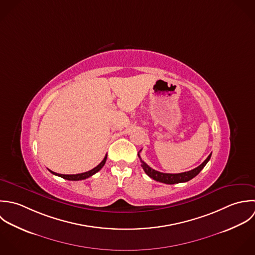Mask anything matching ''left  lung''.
Segmentation results:
<instances>
[{"instance_id": "obj_1", "label": "left lung", "mask_w": 255, "mask_h": 255, "mask_svg": "<svg viewBox=\"0 0 255 255\" xmlns=\"http://www.w3.org/2000/svg\"><path fill=\"white\" fill-rule=\"evenodd\" d=\"M211 155L212 153L207 157V159L201 164L199 165L198 167H196L195 169L190 170V171H187V172H183V173H177V174H172V173H162V172H159V171H156V170L152 169L151 167H149L144 161L141 160L140 158V155H139V152H138V157L140 158V161H141V166L144 170V172L150 177L152 178L153 180L155 181H158V182H161V183H165V184H176V183H183V182H188L189 180L193 179L195 176H197L201 170L203 169L206 164L209 162L210 158H211Z\"/></svg>"}]
</instances>
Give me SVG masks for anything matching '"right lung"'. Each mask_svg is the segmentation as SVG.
Instances as JSON below:
<instances>
[{
	"label": "right lung",
	"mask_w": 255,
	"mask_h": 255,
	"mask_svg": "<svg viewBox=\"0 0 255 255\" xmlns=\"http://www.w3.org/2000/svg\"><path fill=\"white\" fill-rule=\"evenodd\" d=\"M106 160H107V155H106L105 158L102 160V162H101L99 165H97L95 168H93V169L90 170V171L84 172V173H79V174L65 175V174H58V173H55V172H53V171H51V170H49V171H50L52 174H54V175H56V176H59V177H61V178H63V179H66V180H70V181L84 180V179H87V178L91 177L92 175L96 174L98 171H100V170L102 169V167H103V166L105 165V163H106Z\"/></svg>",
	"instance_id": "right-lung-1"
}]
</instances>
